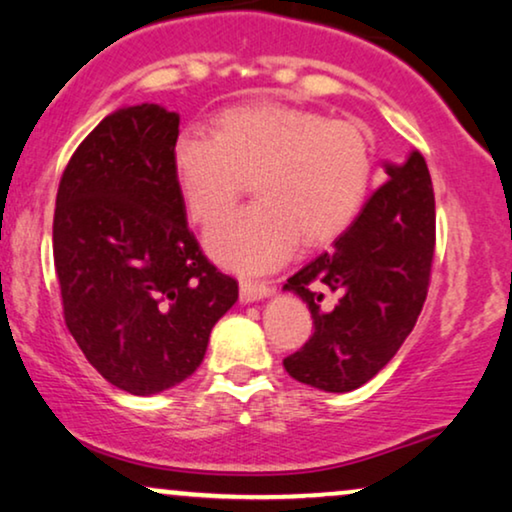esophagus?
Returning <instances> with one entry per match:
<instances>
[{
    "label": "esophagus",
    "instance_id": "obj_1",
    "mask_svg": "<svg viewBox=\"0 0 512 512\" xmlns=\"http://www.w3.org/2000/svg\"><path fill=\"white\" fill-rule=\"evenodd\" d=\"M274 288H271L269 283H262V281H241V302H257V299L262 297H269Z\"/></svg>",
    "mask_w": 512,
    "mask_h": 512
}]
</instances>
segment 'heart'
Returning <instances> with one entry per match:
<instances>
[{"label": "heart", "instance_id": "1", "mask_svg": "<svg viewBox=\"0 0 512 512\" xmlns=\"http://www.w3.org/2000/svg\"><path fill=\"white\" fill-rule=\"evenodd\" d=\"M173 170L189 215L213 222L250 180L257 201L222 217L206 234L217 262L267 271L295 243L330 241L360 213L372 185V140L356 121L276 102L224 109L213 135L185 131Z\"/></svg>", "mask_w": 512, "mask_h": 512}]
</instances>
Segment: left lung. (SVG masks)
<instances>
[{
	"label": "left lung",
	"instance_id": "left-lung-1",
	"mask_svg": "<svg viewBox=\"0 0 512 512\" xmlns=\"http://www.w3.org/2000/svg\"><path fill=\"white\" fill-rule=\"evenodd\" d=\"M349 227L283 285L309 306L313 335L283 360L292 379L346 393L370 381L417 323L435 255V196L424 156L386 166Z\"/></svg>",
	"mask_w": 512,
	"mask_h": 512
}]
</instances>
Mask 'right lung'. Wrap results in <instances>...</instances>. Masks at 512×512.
Instances as JSON below:
<instances>
[{
    "mask_svg": "<svg viewBox=\"0 0 512 512\" xmlns=\"http://www.w3.org/2000/svg\"><path fill=\"white\" fill-rule=\"evenodd\" d=\"M180 117L159 105L109 114L63 170L53 262L65 325L88 363L133 395L194 374L236 278L203 255L173 170Z\"/></svg>",
    "mask_w": 512,
    "mask_h": 512,
    "instance_id": "right-lung-1",
    "label": "right lung"
}]
</instances>
